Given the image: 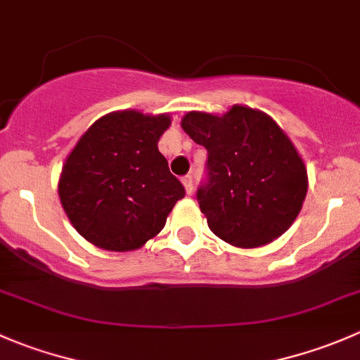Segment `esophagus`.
Returning <instances> with one entry per match:
<instances>
[{
    "instance_id": "esophagus-1",
    "label": "esophagus",
    "mask_w": 360,
    "mask_h": 360,
    "mask_svg": "<svg viewBox=\"0 0 360 360\" xmlns=\"http://www.w3.org/2000/svg\"><path fill=\"white\" fill-rule=\"evenodd\" d=\"M181 183L184 184V190H186L188 195H190L191 191H193V177H191L190 174H188V176H184L183 179H181Z\"/></svg>"
}]
</instances>
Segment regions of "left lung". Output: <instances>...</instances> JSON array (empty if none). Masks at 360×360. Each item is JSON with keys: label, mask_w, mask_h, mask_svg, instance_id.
I'll return each mask as SVG.
<instances>
[{"label": "left lung", "mask_w": 360, "mask_h": 360, "mask_svg": "<svg viewBox=\"0 0 360 360\" xmlns=\"http://www.w3.org/2000/svg\"><path fill=\"white\" fill-rule=\"evenodd\" d=\"M181 127L207 150L197 200L214 235L252 249L289 230L307 197V167L266 112L238 104L223 116L190 111Z\"/></svg>", "instance_id": "1"}]
</instances>
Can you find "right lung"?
Here are the masks:
<instances>
[{
	"label": "right lung",
	"mask_w": 360,
	"mask_h": 360,
	"mask_svg": "<svg viewBox=\"0 0 360 360\" xmlns=\"http://www.w3.org/2000/svg\"><path fill=\"white\" fill-rule=\"evenodd\" d=\"M169 115L115 111L90 125L68 155L59 197L75 230L104 250L157 237L184 188L158 151Z\"/></svg>",
	"instance_id": "add662e5"
}]
</instances>
